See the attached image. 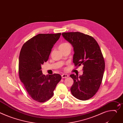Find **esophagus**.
<instances>
[{"label":"esophagus","instance_id":"esophagus-1","mask_svg":"<svg viewBox=\"0 0 123 123\" xmlns=\"http://www.w3.org/2000/svg\"><path fill=\"white\" fill-rule=\"evenodd\" d=\"M62 78H68V74H62Z\"/></svg>","mask_w":123,"mask_h":123}]
</instances>
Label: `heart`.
Returning <instances> with one entry per match:
<instances>
[{
  "instance_id": "heart-1",
  "label": "heart",
  "mask_w": 123,
  "mask_h": 123,
  "mask_svg": "<svg viewBox=\"0 0 123 123\" xmlns=\"http://www.w3.org/2000/svg\"><path fill=\"white\" fill-rule=\"evenodd\" d=\"M69 45L68 43H63V44H62L60 46H65V45Z\"/></svg>"
}]
</instances>
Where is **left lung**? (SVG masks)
<instances>
[{
	"label": "left lung",
	"instance_id": "8db88e82",
	"mask_svg": "<svg viewBox=\"0 0 123 123\" xmlns=\"http://www.w3.org/2000/svg\"><path fill=\"white\" fill-rule=\"evenodd\" d=\"M62 35L73 47L75 65H83L82 75H70L74 81L71 93L78 99L88 100L98 92L103 76L105 62L100 48L92 37L83 33L64 32Z\"/></svg>",
	"mask_w": 123,
	"mask_h": 123
}]
</instances>
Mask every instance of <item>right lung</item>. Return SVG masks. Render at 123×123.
<instances>
[{"label":"right lung","instance_id":"right-lung-1","mask_svg":"<svg viewBox=\"0 0 123 123\" xmlns=\"http://www.w3.org/2000/svg\"><path fill=\"white\" fill-rule=\"evenodd\" d=\"M61 33L39 34L26 41L21 49L18 59L20 79L34 100L43 102L52 97L62 77L59 74L45 76L41 65L48 61L54 45Z\"/></svg>","mask_w":123,"mask_h":123}]
</instances>
